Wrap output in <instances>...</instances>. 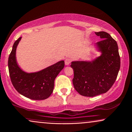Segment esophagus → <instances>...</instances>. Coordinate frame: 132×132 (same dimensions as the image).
I'll use <instances>...</instances> for the list:
<instances>
[{
  "mask_svg": "<svg viewBox=\"0 0 132 132\" xmlns=\"http://www.w3.org/2000/svg\"><path fill=\"white\" fill-rule=\"evenodd\" d=\"M71 59H69V58H66L64 61L65 64L66 65H69L71 63Z\"/></svg>",
  "mask_w": 132,
  "mask_h": 132,
  "instance_id": "esophagus-1",
  "label": "esophagus"
}]
</instances>
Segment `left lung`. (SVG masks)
Segmentation results:
<instances>
[{"mask_svg": "<svg viewBox=\"0 0 132 132\" xmlns=\"http://www.w3.org/2000/svg\"><path fill=\"white\" fill-rule=\"evenodd\" d=\"M102 40L96 43L101 55L92 62L73 61L72 83L82 96L93 97L106 93L116 80L120 66L117 44L104 31L95 32Z\"/></svg>", "mask_w": 132, "mask_h": 132, "instance_id": "8db88e82", "label": "left lung"}]
</instances>
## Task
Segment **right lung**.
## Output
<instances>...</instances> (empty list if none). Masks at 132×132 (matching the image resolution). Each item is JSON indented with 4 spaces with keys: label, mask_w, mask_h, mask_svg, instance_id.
<instances>
[{
    "label": "right lung",
    "mask_w": 132,
    "mask_h": 132,
    "mask_svg": "<svg viewBox=\"0 0 132 132\" xmlns=\"http://www.w3.org/2000/svg\"><path fill=\"white\" fill-rule=\"evenodd\" d=\"M21 37L13 45L9 55L8 66L11 81L16 91L25 97L34 100H42L50 96L54 88V81L64 66V61L56 64L37 72L27 73L19 68L16 61V49Z\"/></svg>",
    "instance_id": "right-lung-1"
}]
</instances>
